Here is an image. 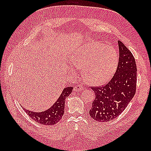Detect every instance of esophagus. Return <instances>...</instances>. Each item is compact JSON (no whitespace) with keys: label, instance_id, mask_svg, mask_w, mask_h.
I'll list each match as a JSON object with an SVG mask.
<instances>
[{"label":"esophagus","instance_id":"34e87169","mask_svg":"<svg viewBox=\"0 0 151 151\" xmlns=\"http://www.w3.org/2000/svg\"><path fill=\"white\" fill-rule=\"evenodd\" d=\"M82 89H84V87H83V86H82L81 85H77V86H75V87H74L73 90L75 92H78L82 90Z\"/></svg>","mask_w":151,"mask_h":151}]
</instances>
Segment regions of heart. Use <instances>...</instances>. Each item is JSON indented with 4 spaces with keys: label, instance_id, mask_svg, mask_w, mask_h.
Here are the masks:
<instances>
[{
    "label": "heart",
    "instance_id": "1",
    "mask_svg": "<svg viewBox=\"0 0 151 151\" xmlns=\"http://www.w3.org/2000/svg\"><path fill=\"white\" fill-rule=\"evenodd\" d=\"M117 61V54L113 47L95 41L79 47L71 58L73 65L82 68L85 81L93 85L108 81L116 68Z\"/></svg>",
    "mask_w": 151,
    "mask_h": 151
}]
</instances>
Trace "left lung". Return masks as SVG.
<instances>
[{
    "label": "left lung",
    "instance_id": "1",
    "mask_svg": "<svg viewBox=\"0 0 151 151\" xmlns=\"http://www.w3.org/2000/svg\"><path fill=\"white\" fill-rule=\"evenodd\" d=\"M119 57L113 77L107 84L92 86L95 98L89 115L98 122L113 120L123 112L136 93L137 67L132 52L118 41Z\"/></svg>",
    "mask_w": 151,
    "mask_h": 151
}]
</instances>
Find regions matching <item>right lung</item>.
<instances>
[{
  "instance_id": "right-lung-1",
  "label": "right lung",
  "mask_w": 151,
  "mask_h": 151,
  "mask_svg": "<svg viewBox=\"0 0 151 151\" xmlns=\"http://www.w3.org/2000/svg\"><path fill=\"white\" fill-rule=\"evenodd\" d=\"M73 87H67L63 89L60 95V97L48 110L42 112H34L25 110L28 116L32 119L37 123L43 125H53L62 119L64 114V108H65V99L71 93Z\"/></svg>"
}]
</instances>
